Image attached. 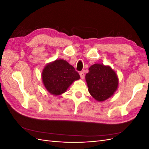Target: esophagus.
<instances>
[{"instance_id":"obj_1","label":"esophagus","mask_w":149,"mask_h":149,"mask_svg":"<svg viewBox=\"0 0 149 149\" xmlns=\"http://www.w3.org/2000/svg\"><path fill=\"white\" fill-rule=\"evenodd\" d=\"M79 75H80L81 78L82 79H83L84 78V73L83 71L80 72V73H79Z\"/></svg>"}]
</instances>
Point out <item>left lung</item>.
I'll use <instances>...</instances> for the list:
<instances>
[{
	"mask_svg": "<svg viewBox=\"0 0 149 149\" xmlns=\"http://www.w3.org/2000/svg\"><path fill=\"white\" fill-rule=\"evenodd\" d=\"M85 78L89 93L100 102L111 97L118 88V77L109 66L97 63L91 66Z\"/></svg>",
	"mask_w": 149,
	"mask_h": 149,
	"instance_id": "1",
	"label": "left lung"
}]
</instances>
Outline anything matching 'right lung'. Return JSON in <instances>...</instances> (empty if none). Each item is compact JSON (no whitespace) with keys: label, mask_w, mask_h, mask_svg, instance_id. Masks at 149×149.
Wrapping results in <instances>:
<instances>
[{"label":"right lung","mask_w":149,"mask_h":149,"mask_svg":"<svg viewBox=\"0 0 149 149\" xmlns=\"http://www.w3.org/2000/svg\"><path fill=\"white\" fill-rule=\"evenodd\" d=\"M42 78L47 91L53 95L58 96L66 92L73 81L80 78V76L73 66L60 59L45 66Z\"/></svg>","instance_id":"add662e5"}]
</instances>
